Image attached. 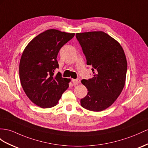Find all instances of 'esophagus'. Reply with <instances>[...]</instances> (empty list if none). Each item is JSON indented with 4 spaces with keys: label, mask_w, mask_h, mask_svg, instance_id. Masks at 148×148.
Wrapping results in <instances>:
<instances>
[{
    "label": "esophagus",
    "mask_w": 148,
    "mask_h": 148,
    "mask_svg": "<svg viewBox=\"0 0 148 148\" xmlns=\"http://www.w3.org/2000/svg\"><path fill=\"white\" fill-rule=\"evenodd\" d=\"M72 82L74 83V84L76 85V84H78V83L80 82V79H72Z\"/></svg>",
    "instance_id": "obj_1"
}]
</instances>
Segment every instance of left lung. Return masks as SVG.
I'll list each match as a JSON object with an SVG mask.
<instances>
[{
	"instance_id": "1",
	"label": "left lung",
	"mask_w": 148,
	"mask_h": 148,
	"mask_svg": "<svg viewBox=\"0 0 148 148\" xmlns=\"http://www.w3.org/2000/svg\"><path fill=\"white\" fill-rule=\"evenodd\" d=\"M75 37L93 72L92 78L81 81L88 92L81 99V105L89 111H103L124 88L127 67L124 50L118 42L102 31L77 33Z\"/></svg>"
}]
</instances>
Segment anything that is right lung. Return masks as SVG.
<instances>
[{
  "label": "right lung",
  "instance_id": "1",
  "mask_svg": "<svg viewBox=\"0 0 148 148\" xmlns=\"http://www.w3.org/2000/svg\"><path fill=\"white\" fill-rule=\"evenodd\" d=\"M74 33L49 29L30 42L22 53L19 77L22 88L33 103L42 108H50L58 103L69 88L70 79L62 78L57 56L63 45L73 39Z\"/></svg>",
  "mask_w": 148,
  "mask_h": 148
}]
</instances>
